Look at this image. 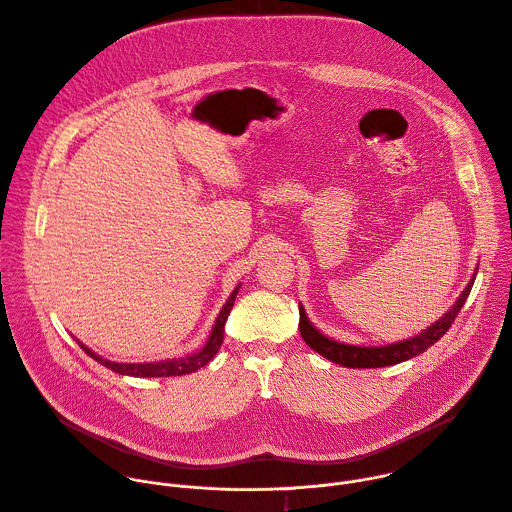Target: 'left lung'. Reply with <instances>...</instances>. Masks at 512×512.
I'll list each match as a JSON object with an SVG mask.
<instances>
[{"mask_svg":"<svg viewBox=\"0 0 512 512\" xmlns=\"http://www.w3.org/2000/svg\"><path fill=\"white\" fill-rule=\"evenodd\" d=\"M478 269L474 271L470 283L466 285V289L462 291V296L456 300V304L450 308L448 314H444L435 324H431L427 330L419 332L413 338L395 342V344H385V346H354V344H344V342H336L328 336H324L322 332H318L308 316L306 310L300 304V332L304 342L314 348L318 354H322L324 358L340 364V367H348V369H379V367H391V364L409 360L421 352H425L431 344H435L440 340L452 326V322L456 320V316L460 314L462 306L466 304L470 289L474 285Z\"/></svg>","mask_w":512,"mask_h":512,"instance_id":"8db88e82","label":"left lung"}]
</instances>
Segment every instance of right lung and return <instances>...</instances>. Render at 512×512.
<instances>
[{
    "label": "right lung",
    "instance_id": "1",
    "mask_svg": "<svg viewBox=\"0 0 512 512\" xmlns=\"http://www.w3.org/2000/svg\"><path fill=\"white\" fill-rule=\"evenodd\" d=\"M239 287L241 285H237L233 289V294L225 302L221 314H218L206 344L198 352H194V354L178 356V358H168V360H160V362H111V360L99 356L97 352H93L91 348H87L83 342H79V340L77 342H79V346L91 358H95L97 362L103 364V367H107V369H111L113 373H119V375H129V377H180V375L194 373V371L202 369L204 364H208L214 358V354L218 352V348H221L223 338H225V322H227V318H229V314L233 310L235 298L239 294Z\"/></svg>",
    "mask_w": 512,
    "mask_h": 512
}]
</instances>
